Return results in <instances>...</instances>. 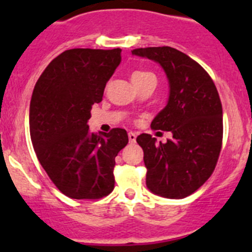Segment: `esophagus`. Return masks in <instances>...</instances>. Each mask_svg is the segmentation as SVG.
<instances>
[{
    "label": "esophagus",
    "instance_id": "obj_1",
    "mask_svg": "<svg viewBox=\"0 0 252 252\" xmlns=\"http://www.w3.org/2000/svg\"><path fill=\"white\" fill-rule=\"evenodd\" d=\"M128 138H129V141H130V142H135V140H136V134L133 133V131H130V133L128 134Z\"/></svg>",
    "mask_w": 252,
    "mask_h": 252
}]
</instances>
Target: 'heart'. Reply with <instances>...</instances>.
Returning <instances> with one entry per match:
<instances>
[{
	"instance_id": "b5f03b06",
	"label": "heart",
	"mask_w": 252,
	"mask_h": 252,
	"mask_svg": "<svg viewBox=\"0 0 252 252\" xmlns=\"http://www.w3.org/2000/svg\"><path fill=\"white\" fill-rule=\"evenodd\" d=\"M147 78H155L154 73L147 72V70H135L131 74V81L133 83H140V81L145 80Z\"/></svg>"
}]
</instances>
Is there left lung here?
I'll return each instance as SVG.
<instances>
[{"mask_svg":"<svg viewBox=\"0 0 252 252\" xmlns=\"http://www.w3.org/2000/svg\"><path fill=\"white\" fill-rule=\"evenodd\" d=\"M133 56L158 63L169 86L166 107L151 123L152 129L171 131L166 144L150 134L136 142L144 150L146 187L167 199H184L211 177L222 147L223 112L220 95L207 72L173 47H146Z\"/></svg>","mask_w":252,"mask_h":252,"instance_id":"obj_1","label":"left lung"}]
</instances>
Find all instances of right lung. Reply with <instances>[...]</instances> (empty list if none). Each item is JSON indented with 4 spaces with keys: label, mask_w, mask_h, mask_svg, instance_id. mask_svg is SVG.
Listing matches in <instances>:
<instances>
[{
    "label": "right lung",
    "mask_w": 252,
    "mask_h": 252,
    "mask_svg": "<svg viewBox=\"0 0 252 252\" xmlns=\"http://www.w3.org/2000/svg\"><path fill=\"white\" fill-rule=\"evenodd\" d=\"M121 48H73L58 55L32 91L29 128L37 159L70 199H100L114 188L116 156L128 144L124 129L91 133L94 103L122 61Z\"/></svg>",
    "instance_id": "add662e5"
}]
</instances>
